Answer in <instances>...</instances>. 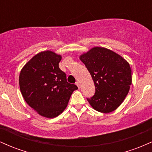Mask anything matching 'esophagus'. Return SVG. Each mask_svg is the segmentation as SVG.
Instances as JSON below:
<instances>
[{
    "mask_svg": "<svg viewBox=\"0 0 152 152\" xmlns=\"http://www.w3.org/2000/svg\"><path fill=\"white\" fill-rule=\"evenodd\" d=\"M76 84L77 85V86L78 87V88H81V83H80L79 81H76Z\"/></svg>",
    "mask_w": 152,
    "mask_h": 152,
    "instance_id": "34e87169",
    "label": "esophagus"
}]
</instances>
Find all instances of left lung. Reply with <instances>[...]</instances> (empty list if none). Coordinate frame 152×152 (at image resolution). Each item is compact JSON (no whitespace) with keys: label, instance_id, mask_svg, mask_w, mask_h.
<instances>
[{"label":"left lung","instance_id":"8db88e82","mask_svg":"<svg viewBox=\"0 0 152 152\" xmlns=\"http://www.w3.org/2000/svg\"><path fill=\"white\" fill-rule=\"evenodd\" d=\"M95 85V94L87 100L99 112L109 113L121 105L132 85L129 63L112 50L94 47L80 56Z\"/></svg>","mask_w":152,"mask_h":152}]
</instances>
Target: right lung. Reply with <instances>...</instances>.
Masks as SVG:
<instances>
[{"label":"right lung","mask_w":152,"mask_h":152,"mask_svg":"<svg viewBox=\"0 0 152 152\" xmlns=\"http://www.w3.org/2000/svg\"><path fill=\"white\" fill-rule=\"evenodd\" d=\"M60 55L46 50L41 52L24 66L19 85L25 101L35 111L46 118L56 117L67 106L77 86L67 82L60 69Z\"/></svg>","instance_id":"add662e5"}]
</instances>
